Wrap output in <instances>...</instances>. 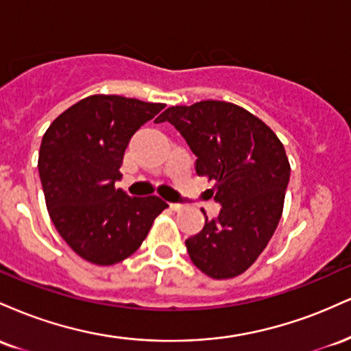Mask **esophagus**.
I'll list each match as a JSON object with an SVG mask.
<instances>
[{
  "mask_svg": "<svg viewBox=\"0 0 351 351\" xmlns=\"http://www.w3.org/2000/svg\"><path fill=\"white\" fill-rule=\"evenodd\" d=\"M170 208L173 209V211H181L184 206L181 203H170Z\"/></svg>",
  "mask_w": 351,
  "mask_h": 351,
  "instance_id": "obj_1",
  "label": "esophagus"
}]
</instances>
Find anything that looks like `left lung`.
Instances as JSON below:
<instances>
[{
    "instance_id": "8db88e82",
    "label": "left lung",
    "mask_w": 351,
    "mask_h": 351,
    "mask_svg": "<svg viewBox=\"0 0 351 351\" xmlns=\"http://www.w3.org/2000/svg\"><path fill=\"white\" fill-rule=\"evenodd\" d=\"M196 155V173L215 186L219 216L186 239L193 264L213 279L247 271L279 224L291 165L284 145L263 120L221 100H201L163 112Z\"/></svg>"
}]
</instances>
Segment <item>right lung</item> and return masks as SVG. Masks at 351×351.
Returning a JSON list of instances; mask_svg holds the SVG:
<instances>
[{
  "mask_svg": "<svg viewBox=\"0 0 351 351\" xmlns=\"http://www.w3.org/2000/svg\"><path fill=\"white\" fill-rule=\"evenodd\" d=\"M163 108L90 95L62 112L43 136L38 168L47 211L60 237L88 263H122L168 208L158 196L136 198L115 188L130 138Z\"/></svg>",
  "mask_w": 351,
  "mask_h": 351,
  "instance_id": "1",
  "label": "right lung"
}]
</instances>
